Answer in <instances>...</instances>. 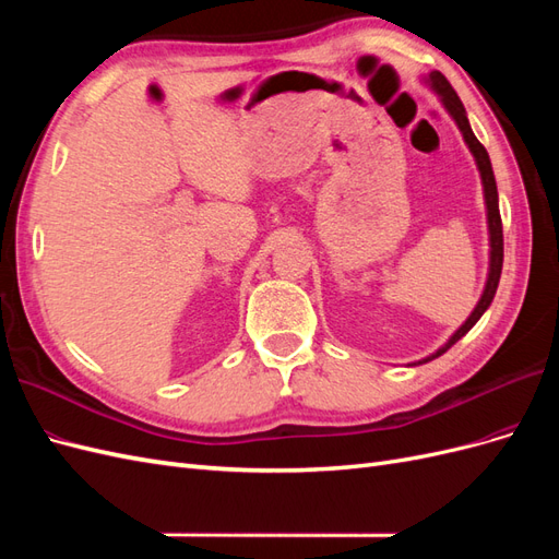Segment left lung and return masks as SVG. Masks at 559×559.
Listing matches in <instances>:
<instances>
[{"mask_svg": "<svg viewBox=\"0 0 559 559\" xmlns=\"http://www.w3.org/2000/svg\"><path fill=\"white\" fill-rule=\"evenodd\" d=\"M429 83L431 88L441 95L445 109L450 111V116L456 121V126H460L464 140L471 148L473 158H476L478 163V170H480V177H483V186H485V202H487V224H489V247H492V251H489V277H487V284H485V292L478 300L476 310L471 312V317L464 321V326L456 331L448 345H443L441 349H438L436 354H431V357L421 359L419 364L425 361H431L436 357H441V354H445L460 337H464L473 324L483 317V312L489 308V302H492L495 294H497V286H499V277H501V265H503V230H501V214H499V193H497V181H495V173H492V163H489V156L485 146L478 142L476 134H473L471 126H468V118H466V109L462 105V99L456 97L454 88L450 86V81L441 74V72H431L429 74Z\"/></svg>", "mask_w": 559, "mask_h": 559, "instance_id": "1", "label": "left lung"}]
</instances>
